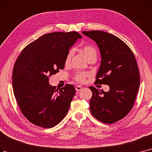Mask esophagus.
<instances>
[{
  "label": "esophagus",
  "mask_w": 152,
  "mask_h": 152,
  "mask_svg": "<svg viewBox=\"0 0 152 152\" xmlns=\"http://www.w3.org/2000/svg\"><path fill=\"white\" fill-rule=\"evenodd\" d=\"M75 89L77 91H80L82 89V86H76L75 87Z\"/></svg>",
  "instance_id": "34e87169"
}]
</instances>
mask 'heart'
Instances as JSON below:
<instances>
[{
	"label": "heart",
	"mask_w": 152,
	"mask_h": 152,
	"mask_svg": "<svg viewBox=\"0 0 152 152\" xmlns=\"http://www.w3.org/2000/svg\"><path fill=\"white\" fill-rule=\"evenodd\" d=\"M80 51L83 54L84 57L87 60H89L91 58H96L97 55V51L96 48L91 45H84L80 48ZM72 56V51H69L68 54L66 56L64 60V64L68 65L71 61V59ZM87 74L85 72H77L76 75L75 79V80L80 83H84L86 80V77Z\"/></svg>",
	"instance_id": "1"
}]
</instances>
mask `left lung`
Returning a JSON list of instances; mask_svg holds the SVG:
<instances>
[{
  "label": "left lung",
  "instance_id": "8db88e82",
  "mask_svg": "<svg viewBox=\"0 0 152 152\" xmlns=\"http://www.w3.org/2000/svg\"><path fill=\"white\" fill-rule=\"evenodd\" d=\"M96 43L101 55L95 83L109 86L108 92L93 86L89 102L91 114L99 121L113 124L133 107L139 89L140 74L135 56L122 39L103 31H84Z\"/></svg>",
  "mask_w": 152,
  "mask_h": 152
}]
</instances>
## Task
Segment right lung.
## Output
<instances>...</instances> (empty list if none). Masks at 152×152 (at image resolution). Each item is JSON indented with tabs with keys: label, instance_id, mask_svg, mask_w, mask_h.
Masks as SVG:
<instances>
[{
	"label": "right lung",
	"instance_id": "right-lung-1",
	"mask_svg": "<svg viewBox=\"0 0 152 152\" xmlns=\"http://www.w3.org/2000/svg\"><path fill=\"white\" fill-rule=\"evenodd\" d=\"M81 35L76 31L45 34L28 45L15 61L12 75L14 96L23 115L32 124L53 127L66 115L76 93L72 84L58 89L49 76L64 67L70 48Z\"/></svg>",
	"mask_w": 152,
	"mask_h": 152
}]
</instances>
